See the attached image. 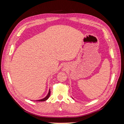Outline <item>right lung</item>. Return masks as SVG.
Returning <instances> with one entry per match:
<instances>
[{
    "label": "right lung",
    "instance_id": "1",
    "mask_svg": "<svg viewBox=\"0 0 124 124\" xmlns=\"http://www.w3.org/2000/svg\"><path fill=\"white\" fill-rule=\"evenodd\" d=\"M50 94H51V91H50V89L49 92H48V94L47 95V96H46V97H45V98H43V99H42L37 100V101H46V100L47 99H48V98H49V97H50Z\"/></svg>",
    "mask_w": 124,
    "mask_h": 124
}]
</instances>
